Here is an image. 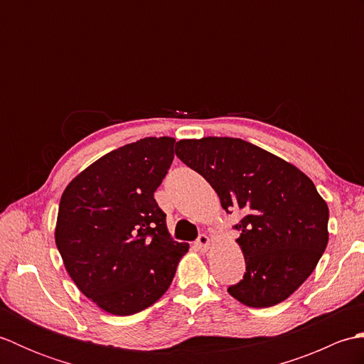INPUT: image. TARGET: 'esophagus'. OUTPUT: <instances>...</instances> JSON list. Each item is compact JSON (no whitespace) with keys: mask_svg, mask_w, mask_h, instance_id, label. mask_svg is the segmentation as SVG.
<instances>
[{"mask_svg":"<svg viewBox=\"0 0 364 364\" xmlns=\"http://www.w3.org/2000/svg\"><path fill=\"white\" fill-rule=\"evenodd\" d=\"M196 245L198 247L200 250L202 252H206L208 249H210V237H208L205 233H202V235H198V237H197V241H196Z\"/></svg>","mask_w":364,"mask_h":364,"instance_id":"esophagus-1","label":"esophagus"}]
</instances>
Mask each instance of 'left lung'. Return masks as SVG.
I'll return each mask as SVG.
<instances>
[{
	"instance_id": "obj_1",
	"label": "left lung",
	"mask_w": 364,
	"mask_h": 364,
	"mask_svg": "<svg viewBox=\"0 0 364 364\" xmlns=\"http://www.w3.org/2000/svg\"><path fill=\"white\" fill-rule=\"evenodd\" d=\"M176 156L218 192L223 210L242 211L235 228L245 258L228 292L252 308L274 306L311 275L328 242V206L304 172L242 139L176 142Z\"/></svg>"
}]
</instances>
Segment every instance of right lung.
I'll return each instance as SVG.
<instances>
[{
  "mask_svg": "<svg viewBox=\"0 0 364 364\" xmlns=\"http://www.w3.org/2000/svg\"><path fill=\"white\" fill-rule=\"evenodd\" d=\"M172 137H145L90 164L60 197L58 250L75 284L102 310L129 316L162 297L188 242L170 237L154 200L173 161Z\"/></svg>",
  "mask_w": 364,
  "mask_h": 364,
  "instance_id": "1",
  "label": "right lung"
}]
</instances>
